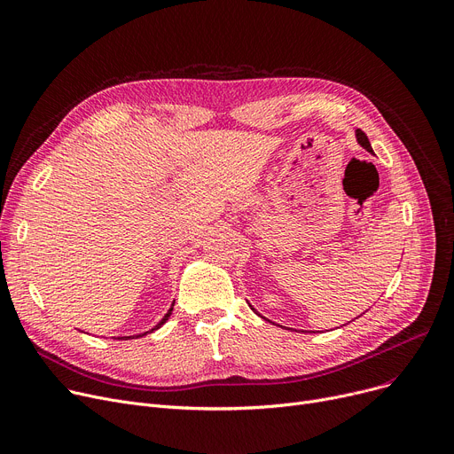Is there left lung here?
Masks as SVG:
<instances>
[{"label": "left lung", "instance_id": "1", "mask_svg": "<svg viewBox=\"0 0 454 454\" xmlns=\"http://www.w3.org/2000/svg\"><path fill=\"white\" fill-rule=\"evenodd\" d=\"M356 141L361 143V145L368 151V153H372L373 154V151H372V145H370V141H368V136L363 132V130H356Z\"/></svg>", "mask_w": 454, "mask_h": 454}]
</instances>
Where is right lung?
Segmentation results:
<instances>
[{"label":"right lung","mask_w":454,"mask_h":454,"mask_svg":"<svg viewBox=\"0 0 454 454\" xmlns=\"http://www.w3.org/2000/svg\"><path fill=\"white\" fill-rule=\"evenodd\" d=\"M171 313H173V307H171V309H169V311H167V315H165V317H163V318H161V320H160V324H158V325H156V327H154V329H158V327H161V325H163V324H165V322H167V318H169V317H171ZM154 329H153V331H154ZM143 335H147V333H143ZM143 335H141V337H143ZM123 339H132V337H123Z\"/></svg>","instance_id":"add662e5"}]
</instances>
